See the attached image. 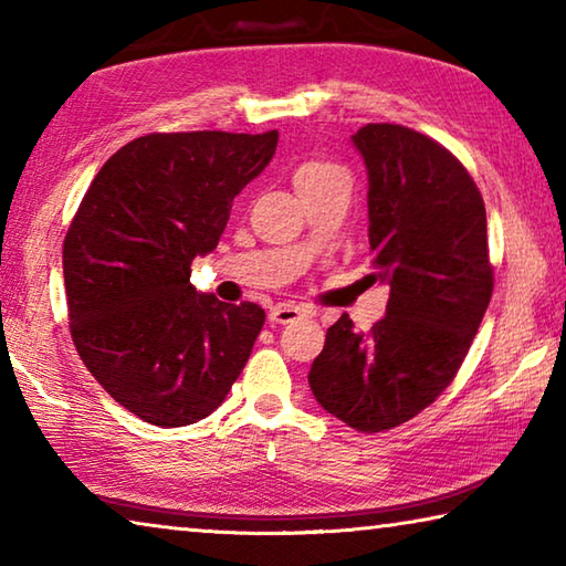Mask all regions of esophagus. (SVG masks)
Returning a JSON list of instances; mask_svg holds the SVG:
<instances>
[{
  "label": "esophagus",
  "mask_w": 566,
  "mask_h": 566,
  "mask_svg": "<svg viewBox=\"0 0 566 566\" xmlns=\"http://www.w3.org/2000/svg\"><path fill=\"white\" fill-rule=\"evenodd\" d=\"M304 314H312V312L304 310V306H300V304L282 302V304H276V306H272V310H270V322H274V324H290L296 317H304Z\"/></svg>",
  "instance_id": "34e87169"
}]
</instances>
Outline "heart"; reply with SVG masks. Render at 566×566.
Segmentation results:
<instances>
[{
	"label": "heart",
	"mask_w": 566,
	"mask_h": 566,
	"mask_svg": "<svg viewBox=\"0 0 566 566\" xmlns=\"http://www.w3.org/2000/svg\"><path fill=\"white\" fill-rule=\"evenodd\" d=\"M327 175H342V171H339L337 165H332V161L306 159L294 169V185L302 187V185H306V181H314V179L327 177Z\"/></svg>",
	"instance_id": "heart-1"
}]
</instances>
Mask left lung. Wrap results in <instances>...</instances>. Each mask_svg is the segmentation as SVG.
Returning a JSON list of instances; mask_svg holds the SVG:
<instances>
[{"label":"left lung","mask_w":566,"mask_h":566,"mask_svg":"<svg viewBox=\"0 0 566 566\" xmlns=\"http://www.w3.org/2000/svg\"><path fill=\"white\" fill-rule=\"evenodd\" d=\"M369 175L371 282L389 284L387 317L327 329L310 371L319 405L364 434L399 427L452 385L494 290L486 209L452 151L401 124L354 134Z\"/></svg>","instance_id":"8db88e82"}]
</instances>
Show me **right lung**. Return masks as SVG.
I'll use <instances>...</instances> for the list:
<instances>
[{
  "instance_id": "1",
  "label": "right lung",
  "mask_w": 566,
  "mask_h": 566,
  "mask_svg": "<svg viewBox=\"0 0 566 566\" xmlns=\"http://www.w3.org/2000/svg\"><path fill=\"white\" fill-rule=\"evenodd\" d=\"M276 129L151 132L104 161L64 237L72 342L132 415L187 427L222 405L264 324L189 284L234 197L270 165Z\"/></svg>"
}]
</instances>
